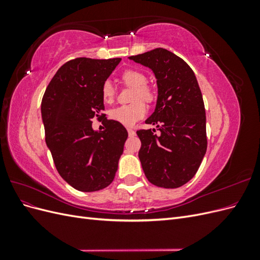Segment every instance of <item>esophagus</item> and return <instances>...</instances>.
Returning <instances> with one entry per match:
<instances>
[{
    "instance_id": "obj_1",
    "label": "esophagus",
    "mask_w": 260,
    "mask_h": 260,
    "mask_svg": "<svg viewBox=\"0 0 260 260\" xmlns=\"http://www.w3.org/2000/svg\"><path fill=\"white\" fill-rule=\"evenodd\" d=\"M127 130H128L129 137H135V136H136V131H135V130H132V129H130V128H128Z\"/></svg>"
}]
</instances>
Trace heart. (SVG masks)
I'll return each mask as SVG.
<instances>
[{
    "instance_id": "1",
    "label": "heart",
    "mask_w": 260,
    "mask_h": 260,
    "mask_svg": "<svg viewBox=\"0 0 260 260\" xmlns=\"http://www.w3.org/2000/svg\"><path fill=\"white\" fill-rule=\"evenodd\" d=\"M121 79L127 85L135 88V92H133L132 95V101L135 102L129 105H121L112 109L109 116L113 120L127 125V127H131L137 121L142 119L146 114V106L143 102L139 100L152 102L154 100V92L148 85H146V76L143 73L139 72V70H125L121 75ZM115 94L116 90L113 82L111 80H106L102 85V98H103L105 103H112Z\"/></svg>"
}]
</instances>
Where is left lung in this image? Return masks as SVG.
I'll use <instances>...</instances> for the list:
<instances>
[{
    "mask_svg": "<svg viewBox=\"0 0 260 260\" xmlns=\"http://www.w3.org/2000/svg\"><path fill=\"white\" fill-rule=\"evenodd\" d=\"M153 70L158 96L154 113L145 120L155 129L139 130V158L149 182L176 188L198 172L207 149L206 115L202 92L191 67L166 49L130 56Z\"/></svg>",
    "mask_w": 260,
    "mask_h": 260,
    "instance_id": "left-lung-1",
    "label": "left lung"
}]
</instances>
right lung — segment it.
Instances as JSON below:
<instances>
[{"instance_id": "1", "label": "right lung", "mask_w": 260, "mask_h": 260, "mask_svg": "<svg viewBox=\"0 0 260 260\" xmlns=\"http://www.w3.org/2000/svg\"><path fill=\"white\" fill-rule=\"evenodd\" d=\"M121 58H75L65 62L46 88L41 103L45 142L58 174L81 192H94L113 182L128 132L104 119V130L92 128L103 116L102 85Z\"/></svg>"}]
</instances>
